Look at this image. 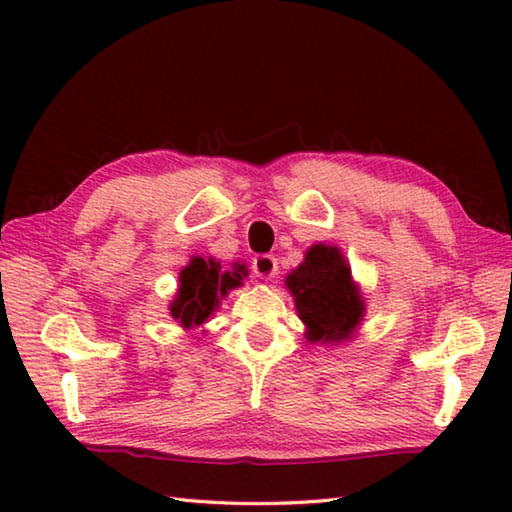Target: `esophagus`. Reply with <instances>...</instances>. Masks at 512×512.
I'll list each match as a JSON object with an SVG mask.
<instances>
[{"mask_svg":"<svg viewBox=\"0 0 512 512\" xmlns=\"http://www.w3.org/2000/svg\"><path fill=\"white\" fill-rule=\"evenodd\" d=\"M277 257L275 255H257L253 259V273L259 277V279H266L270 281L275 275H277Z\"/></svg>","mask_w":512,"mask_h":512,"instance_id":"1","label":"esophagus"}]
</instances>
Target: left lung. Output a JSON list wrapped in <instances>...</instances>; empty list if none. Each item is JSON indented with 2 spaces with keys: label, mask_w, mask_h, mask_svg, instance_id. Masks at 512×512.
<instances>
[{
  "label": "left lung",
  "mask_w": 512,
  "mask_h": 512,
  "mask_svg": "<svg viewBox=\"0 0 512 512\" xmlns=\"http://www.w3.org/2000/svg\"><path fill=\"white\" fill-rule=\"evenodd\" d=\"M310 343H341L363 321L365 303L352 281L341 248L314 244L301 266L286 277Z\"/></svg>",
  "instance_id": "obj_1"
}]
</instances>
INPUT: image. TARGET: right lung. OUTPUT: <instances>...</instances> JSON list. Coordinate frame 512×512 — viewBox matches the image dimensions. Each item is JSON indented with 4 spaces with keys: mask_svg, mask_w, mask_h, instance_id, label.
Masks as SVG:
<instances>
[{
    "mask_svg": "<svg viewBox=\"0 0 512 512\" xmlns=\"http://www.w3.org/2000/svg\"><path fill=\"white\" fill-rule=\"evenodd\" d=\"M248 270L244 264H233L231 270H222V264L213 257L202 259L193 257L189 266L182 268L178 295L171 301V317L182 328H198L209 321L220 299L228 295V290L242 286Z\"/></svg>",
    "mask_w": 512,
    "mask_h": 512,
    "instance_id": "add662e5",
    "label": "right lung"
}]
</instances>
